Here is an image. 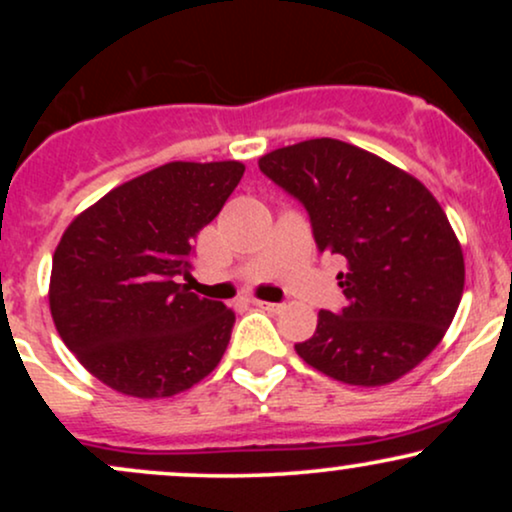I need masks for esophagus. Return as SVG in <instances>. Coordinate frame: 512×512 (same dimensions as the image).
Segmentation results:
<instances>
[{
  "label": "esophagus",
  "instance_id": "1",
  "mask_svg": "<svg viewBox=\"0 0 512 512\" xmlns=\"http://www.w3.org/2000/svg\"><path fill=\"white\" fill-rule=\"evenodd\" d=\"M255 305L260 310H267V313H281L284 310V305L281 303H267V301H255Z\"/></svg>",
  "mask_w": 512,
  "mask_h": 512
}]
</instances>
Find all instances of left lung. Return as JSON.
<instances>
[{
  "label": "left lung",
  "instance_id": "left-lung-1",
  "mask_svg": "<svg viewBox=\"0 0 512 512\" xmlns=\"http://www.w3.org/2000/svg\"><path fill=\"white\" fill-rule=\"evenodd\" d=\"M260 170L308 209L320 252L339 272L342 313L320 310L296 354L346 385H390L440 344L464 291L462 245L428 187L339 139L264 154Z\"/></svg>",
  "mask_w": 512,
  "mask_h": 512
}]
</instances>
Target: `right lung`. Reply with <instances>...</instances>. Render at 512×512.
Here are the masks:
<instances>
[{
	"label": "right lung",
	"mask_w": 512,
	"mask_h": 512,
	"mask_svg": "<svg viewBox=\"0 0 512 512\" xmlns=\"http://www.w3.org/2000/svg\"><path fill=\"white\" fill-rule=\"evenodd\" d=\"M240 161H173L132 178L69 223L52 255L50 313L93 378L127 397L190 390L219 366L236 313L199 298L192 243L243 178Z\"/></svg>",
	"instance_id": "right-lung-1"
}]
</instances>
